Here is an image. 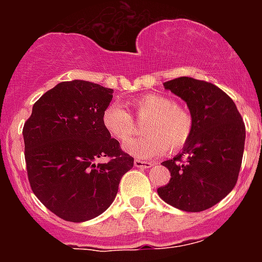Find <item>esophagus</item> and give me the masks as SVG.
<instances>
[{
	"mask_svg": "<svg viewBox=\"0 0 262 262\" xmlns=\"http://www.w3.org/2000/svg\"><path fill=\"white\" fill-rule=\"evenodd\" d=\"M134 165H135L136 168L147 169V168H151L154 164L149 163V161H143V160H140V159H135V160H134Z\"/></svg>",
	"mask_w": 262,
	"mask_h": 262,
	"instance_id": "34e87169",
	"label": "esophagus"
}]
</instances>
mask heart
Returning a JSON list of instances; mask_svg holds the SVG:
<instances>
[{"mask_svg": "<svg viewBox=\"0 0 262 262\" xmlns=\"http://www.w3.org/2000/svg\"><path fill=\"white\" fill-rule=\"evenodd\" d=\"M139 118H147L143 124L145 135L133 139L123 145L127 154L148 159L164 151L177 152L190 140L194 128L193 115L186 107L178 105L170 97L147 93L133 101ZM102 124L111 136L126 142L135 133V123L128 111L119 103L108 105L103 110Z\"/></svg>", "mask_w": 262, "mask_h": 262, "instance_id": "heart-1", "label": "heart"}]
</instances>
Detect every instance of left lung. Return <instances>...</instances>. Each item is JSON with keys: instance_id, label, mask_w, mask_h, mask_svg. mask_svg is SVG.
Here are the masks:
<instances>
[{"instance_id": "1", "label": "left lung", "mask_w": 262, "mask_h": 262, "mask_svg": "<svg viewBox=\"0 0 262 262\" xmlns=\"http://www.w3.org/2000/svg\"><path fill=\"white\" fill-rule=\"evenodd\" d=\"M186 102L194 120L190 140L172 160L160 198L182 211L198 212L221 202L235 187L242 166L245 126L230 97L216 85L191 77L164 82Z\"/></svg>"}]
</instances>
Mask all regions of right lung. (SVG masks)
I'll list each match as a JSON object with an SVG mask.
<instances>
[{"mask_svg":"<svg viewBox=\"0 0 262 262\" xmlns=\"http://www.w3.org/2000/svg\"><path fill=\"white\" fill-rule=\"evenodd\" d=\"M114 90L94 82H60L32 106L23 126L30 186L50 211L80 223L102 214L115 200L134 157L102 124ZM107 157L106 163L96 160Z\"/></svg>","mask_w":262,"mask_h":262,"instance_id":"right-lung-1","label":"right lung"}]
</instances>
